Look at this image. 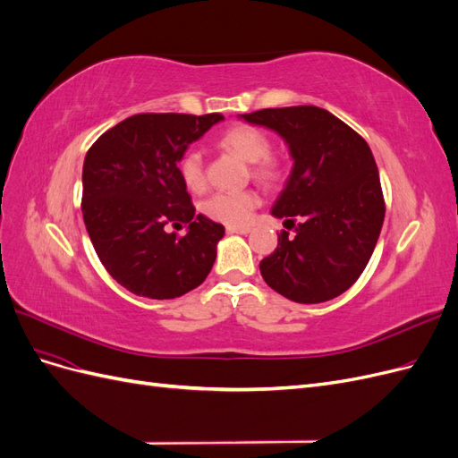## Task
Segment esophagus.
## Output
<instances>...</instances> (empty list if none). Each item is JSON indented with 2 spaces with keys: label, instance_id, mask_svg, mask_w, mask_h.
<instances>
[{
  "label": "esophagus",
  "instance_id": "34e87169",
  "mask_svg": "<svg viewBox=\"0 0 458 458\" xmlns=\"http://www.w3.org/2000/svg\"><path fill=\"white\" fill-rule=\"evenodd\" d=\"M227 233H239V234H248L250 233V227H237V225H229Z\"/></svg>",
  "mask_w": 458,
  "mask_h": 458
}]
</instances>
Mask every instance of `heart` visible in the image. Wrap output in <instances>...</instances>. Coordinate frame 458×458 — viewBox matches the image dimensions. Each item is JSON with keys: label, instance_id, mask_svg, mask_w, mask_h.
Returning <instances> with one entry per match:
<instances>
[{"label": "heart", "instance_id": "b5f03b06", "mask_svg": "<svg viewBox=\"0 0 458 458\" xmlns=\"http://www.w3.org/2000/svg\"><path fill=\"white\" fill-rule=\"evenodd\" d=\"M219 147L250 164V174L258 182L273 183L279 177V164L269 155V137L258 128L246 126V123L231 126L221 133ZM179 175H182L185 187L192 192H199L206 187L204 158L199 150L191 148L182 157V160H179ZM258 206L259 197L256 191H224L206 199L202 202V212L210 219L219 221V224L244 225L250 221L252 212Z\"/></svg>", "mask_w": 458, "mask_h": 458}]
</instances>
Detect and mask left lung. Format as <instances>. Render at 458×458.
<instances>
[{
	"label": "left lung",
	"instance_id": "1",
	"mask_svg": "<svg viewBox=\"0 0 458 458\" xmlns=\"http://www.w3.org/2000/svg\"><path fill=\"white\" fill-rule=\"evenodd\" d=\"M242 120L279 133L293 172L271 214L294 229L281 233L259 271L275 293L321 303L345 293L363 273L384 224V197L361 135L318 106L263 108Z\"/></svg>",
	"mask_w": 458,
	"mask_h": 458
}]
</instances>
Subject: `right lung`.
I'll return each instance as SVG.
<instances>
[{"instance_id": "obj_1", "label": "right lung", "mask_w": 458, "mask_h": 458, "mask_svg": "<svg viewBox=\"0 0 458 458\" xmlns=\"http://www.w3.org/2000/svg\"><path fill=\"white\" fill-rule=\"evenodd\" d=\"M224 116L135 114L105 131L81 172V212L97 256L131 294L172 300L204 283L224 239L221 224L191 204L177 162ZM188 225V234L165 225Z\"/></svg>"}]
</instances>
